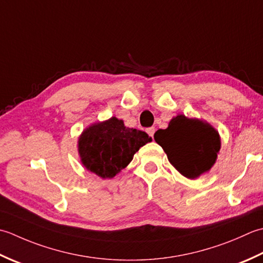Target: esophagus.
I'll use <instances>...</instances> for the list:
<instances>
[{
    "label": "esophagus",
    "instance_id": "34e87169",
    "mask_svg": "<svg viewBox=\"0 0 263 263\" xmlns=\"http://www.w3.org/2000/svg\"><path fill=\"white\" fill-rule=\"evenodd\" d=\"M146 133L148 134L149 136L151 137H153V135H154V133H155V128L154 127H149V128H147L146 129Z\"/></svg>",
    "mask_w": 263,
    "mask_h": 263
}]
</instances>
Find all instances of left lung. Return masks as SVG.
Instances as JSON below:
<instances>
[{"label":"left lung","instance_id":"obj_1","mask_svg":"<svg viewBox=\"0 0 263 263\" xmlns=\"http://www.w3.org/2000/svg\"><path fill=\"white\" fill-rule=\"evenodd\" d=\"M154 139L169 162L190 179L212 168L221 146L219 133L210 124L184 115L173 118L165 129L155 132Z\"/></svg>","mask_w":263,"mask_h":263}]
</instances>
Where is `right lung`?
Returning a JSON list of instances; mask_svg holds the SVG:
<instances>
[{
	"label": "right lung",
	"instance_id": "right-lung-1",
	"mask_svg": "<svg viewBox=\"0 0 263 263\" xmlns=\"http://www.w3.org/2000/svg\"><path fill=\"white\" fill-rule=\"evenodd\" d=\"M145 132L128 128L116 117L95 122L78 138L80 161L90 173L103 179L125 169L139 148L151 142Z\"/></svg>",
	"mask_w": 263,
	"mask_h": 263
}]
</instances>
